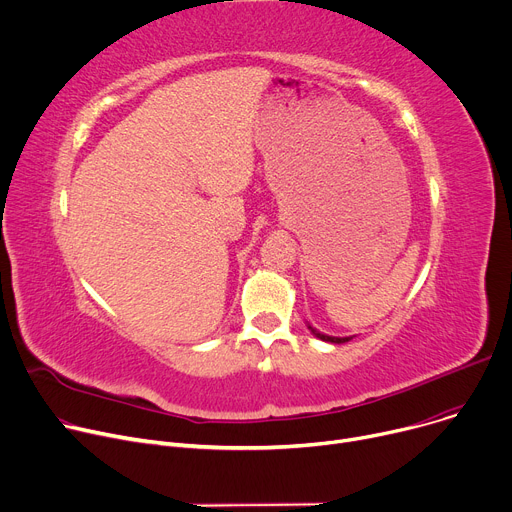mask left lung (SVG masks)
<instances>
[{
    "label": "left lung",
    "instance_id": "obj_1",
    "mask_svg": "<svg viewBox=\"0 0 512 512\" xmlns=\"http://www.w3.org/2000/svg\"><path fill=\"white\" fill-rule=\"evenodd\" d=\"M306 327L311 329V333L315 335V337H319V339H323V342H329V344H346V342H350V339L354 337V335H348V337H335V335H327V333H321V331H317L313 325H309L306 323Z\"/></svg>",
    "mask_w": 512,
    "mask_h": 512
}]
</instances>
